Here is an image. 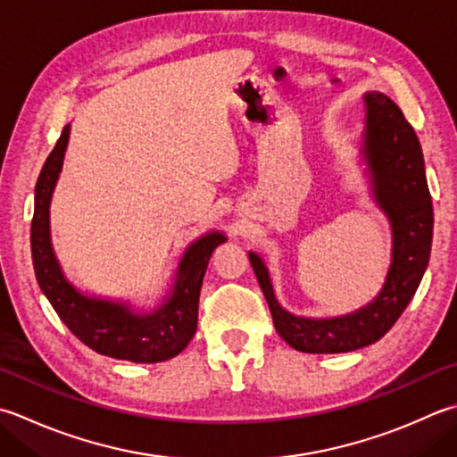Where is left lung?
I'll use <instances>...</instances> for the list:
<instances>
[{
    "instance_id": "obj_1",
    "label": "left lung",
    "mask_w": 457,
    "mask_h": 457,
    "mask_svg": "<svg viewBox=\"0 0 457 457\" xmlns=\"http://www.w3.org/2000/svg\"><path fill=\"white\" fill-rule=\"evenodd\" d=\"M362 104L361 160L372 200L388 218L392 231L390 267L377 297L338 317L295 315L277 301L263 257L249 252V263L270 305L275 330L301 353H351L377 343L412 301L430 262L434 212L420 140L390 96L369 91L362 95Z\"/></svg>"
}]
</instances>
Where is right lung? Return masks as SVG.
<instances>
[{
	"mask_svg": "<svg viewBox=\"0 0 457 457\" xmlns=\"http://www.w3.org/2000/svg\"><path fill=\"white\" fill-rule=\"evenodd\" d=\"M69 137L71 124L62 129L35 186L31 257L39 287L71 333L95 353L146 364L174 359L195 335L204 275L213 249L228 237L212 229L194 239L184 249L172 281L154 307H137L130 301L80 291L67 279L51 241V200L62 170Z\"/></svg>",
	"mask_w": 457,
	"mask_h": 457,
	"instance_id": "add662e5",
	"label": "right lung"
}]
</instances>
